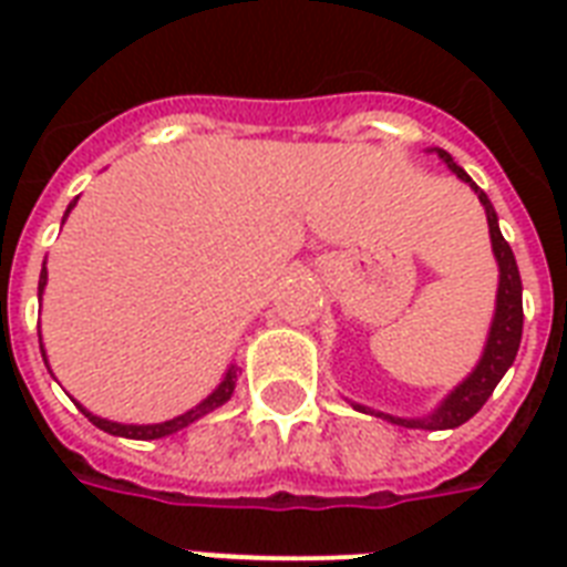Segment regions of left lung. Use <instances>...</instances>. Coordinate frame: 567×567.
<instances>
[{"label":"left lung","mask_w":567,"mask_h":567,"mask_svg":"<svg viewBox=\"0 0 567 567\" xmlns=\"http://www.w3.org/2000/svg\"><path fill=\"white\" fill-rule=\"evenodd\" d=\"M447 164L450 173H456V179H462L467 188L474 190L476 199L483 203L485 208V220H488V235H492V252L494 261H497V300H494V318L492 327H488V336H485V347L480 362L474 364V371L467 373L462 382H458L453 391H450L444 400H441L432 412L426 414H414V417H405V414H388L379 412V409H371V405L355 403V400H347L353 405L355 412L373 414V417H382V421L394 423V426H405V430H456L465 421H471L480 409L485 405V400L492 396V391L497 388L506 371L515 362L520 347V332H524V302H520V274H518V261L512 256V247L506 244L501 231V223H497V212H494L492 199L485 196V190L476 185L471 176H467L456 162L453 155L444 153V150H430Z\"/></svg>","instance_id":"left-lung-1"}]
</instances>
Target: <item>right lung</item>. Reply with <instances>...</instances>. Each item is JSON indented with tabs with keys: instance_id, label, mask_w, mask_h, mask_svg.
<instances>
[{
	"instance_id": "1",
	"label": "right lung",
	"mask_w": 567,
	"mask_h": 567,
	"mask_svg": "<svg viewBox=\"0 0 567 567\" xmlns=\"http://www.w3.org/2000/svg\"><path fill=\"white\" fill-rule=\"evenodd\" d=\"M75 203H79V196H75L73 203L66 205L64 212V220L70 217V212L75 208ZM61 220V223H64ZM47 261H43V267H40V282H38V297L43 300V288H47ZM40 353H43V362H47L49 368V359H47V350H43V338H40ZM52 373V371H49ZM235 382H238V368L235 364H229L226 368V373H223L220 385L214 388L212 394L205 396V400H199V403L194 405V409H188V412L176 414V417H171V421H162V423H117V421H109V417H100V414L87 412L79 400H75V405L82 409L84 417L93 423V426H100L102 432H109V435H120V439H137V441H153V439H164V435H173V432L185 430V426H190L194 421H199V417H205L208 412H214V409H220L223 403H229V396L235 394Z\"/></svg>"
}]
</instances>
